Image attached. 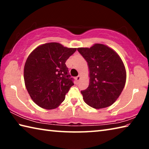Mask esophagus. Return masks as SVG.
I'll list each match as a JSON object with an SVG mask.
<instances>
[{
	"mask_svg": "<svg viewBox=\"0 0 149 149\" xmlns=\"http://www.w3.org/2000/svg\"><path fill=\"white\" fill-rule=\"evenodd\" d=\"M80 79H81V76L80 75H78V76H77L76 77H75V80H76V81H79L80 80Z\"/></svg>",
	"mask_w": 149,
	"mask_h": 149,
	"instance_id": "esophagus-1",
	"label": "esophagus"
}]
</instances>
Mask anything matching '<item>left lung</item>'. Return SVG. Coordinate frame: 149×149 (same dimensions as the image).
Masks as SVG:
<instances>
[{
    "label": "left lung",
    "instance_id": "obj_1",
    "mask_svg": "<svg viewBox=\"0 0 149 149\" xmlns=\"http://www.w3.org/2000/svg\"><path fill=\"white\" fill-rule=\"evenodd\" d=\"M77 50L89 70V87L81 91L85 102L96 109L110 107L125 84L126 71L122 59L114 50L102 44Z\"/></svg>",
    "mask_w": 149,
    "mask_h": 149
}]
</instances>
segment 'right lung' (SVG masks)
<instances>
[{"label":"right lung","instance_id":"1","mask_svg":"<svg viewBox=\"0 0 149 149\" xmlns=\"http://www.w3.org/2000/svg\"><path fill=\"white\" fill-rule=\"evenodd\" d=\"M76 49L49 42L37 47L27 57L24 71L25 85L39 107L54 109L64 100L74 85L65 63Z\"/></svg>","mask_w":149,"mask_h":149}]
</instances>
